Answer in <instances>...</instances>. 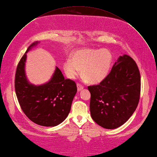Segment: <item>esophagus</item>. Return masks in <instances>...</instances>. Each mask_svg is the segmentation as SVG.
Returning a JSON list of instances; mask_svg holds the SVG:
<instances>
[{
    "mask_svg": "<svg viewBox=\"0 0 157 157\" xmlns=\"http://www.w3.org/2000/svg\"><path fill=\"white\" fill-rule=\"evenodd\" d=\"M77 90H78V91H81L83 89V86L82 85L80 84V83H77Z\"/></svg>",
    "mask_w": 157,
    "mask_h": 157,
    "instance_id": "obj_1",
    "label": "esophagus"
}]
</instances>
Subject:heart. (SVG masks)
<instances>
[{
	"label": "heart",
	"mask_w": 157,
	"mask_h": 157,
	"mask_svg": "<svg viewBox=\"0 0 157 157\" xmlns=\"http://www.w3.org/2000/svg\"><path fill=\"white\" fill-rule=\"evenodd\" d=\"M112 62V55L107 49L83 48L75 52L63 68L67 76L74 78L82 71V77L89 83L98 84L107 77Z\"/></svg>",
	"instance_id": "heart-1"
}]
</instances>
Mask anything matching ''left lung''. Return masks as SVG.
<instances>
[{
	"label": "left lung",
	"mask_w": 157,
	"mask_h": 157,
	"mask_svg": "<svg viewBox=\"0 0 157 157\" xmlns=\"http://www.w3.org/2000/svg\"><path fill=\"white\" fill-rule=\"evenodd\" d=\"M88 89L93 120L104 128H117L131 117L138 105L140 94L138 67L129 56H120L104 80Z\"/></svg>",
	"instance_id": "8db88e82"
}]
</instances>
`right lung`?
<instances>
[{
    "mask_svg": "<svg viewBox=\"0 0 157 157\" xmlns=\"http://www.w3.org/2000/svg\"><path fill=\"white\" fill-rule=\"evenodd\" d=\"M37 44L34 42L28 47L17 66L15 92L22 110L32 121L44 126H55L67 117L77 85L74 81L65 79L58 67L48 82L36 86L28 82L25 70L26 53Z\"/></svg>",
    "mask_w": 157,
    "mask_h": 157,
    "instance_id": "obj_1",
    "label": "right lung"
}]
</instances>
